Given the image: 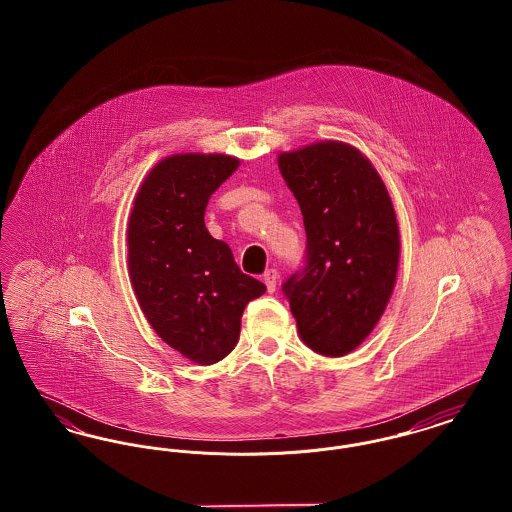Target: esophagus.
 Segmentation results:
<instances>
[{"label": "esophagus", "mask_w": 512, "mask_h": 512, "mask_svg": "<svg viewBox=\"0 0 512 512\" xmlns=\"http://www.w3.org/2000/svg\"><path fill=\"white\" fill-rule=\"evenodd\" d=\"M265 284H267L268 293L276 292V284H278V272L274 268H268L263 276Z\"/></svg>", "instance_id": "esophagus-1"}]
</instances>
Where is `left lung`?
I'll use <instances>...</instances> for the list:
<instances>
[{
	"label": "left lung",
	"instance_id": "left-lung-1",
	"mask_svg": "<svg viewBox=\"0 0 512 512\" xmlns=\"http://www.w3.org/2000/svg\"><path fill=\"white\" fill-rule=\"evenodd\" d=\"M307 232V265L284 284L297 332L324 357L357 349L384 315L399 267V226L365 153L324 140L278 155Z\"/></svg>",
	"mask_w": 512,
	"mask_h": 512
}]
</instances>
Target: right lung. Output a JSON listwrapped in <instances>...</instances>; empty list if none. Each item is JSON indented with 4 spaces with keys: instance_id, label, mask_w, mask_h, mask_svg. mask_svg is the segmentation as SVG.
<instances>
[{
    "instance_id": "1",
    "label": "right lung",
    "mask_w": 512,
    "mask_h": 512,
    "mask_svg": "<svg viewBox=\"0 0 512 512\" xmlns=\"http://www.w3.org/2000/svg\"><path fill=\"white\" fill-rule=\"evenodd\" d=\"M238 167L224 153L165 157L140 184L126 228L140 309L161 340L197 365H215L236 347L245 305L267 292L203 220L209 197Z\"/></svg>"
}]
</instances>
